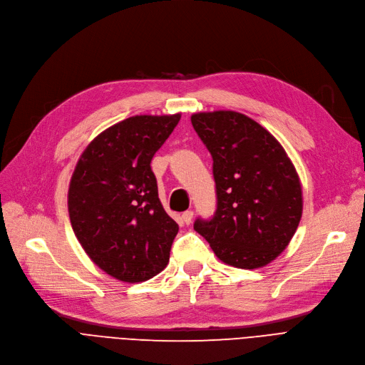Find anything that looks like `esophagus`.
I'll use <instances>...</instances> for the list:
<instances>
[{
    "instance_id": "obj_1",
    "label": "esophagus",
    "mask_w": 365,
    "mask_h": 365,
    "mask_svg": "<svg viewBox=\"0 0 365 365\" xmlns=\"http://www.w3.org/2000/svg\"><path fill=\"white\" fill-rule=\"evenodd\" d=\"M192 218H194V212L192 210H186V212L182 213V220H183L185 224H191Z\"/></svg>"
}]
</instances>
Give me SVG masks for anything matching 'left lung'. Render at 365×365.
<instances>
[{
    "instance_id": "1",
    "label": "left lung",
    "mask_w": 365,
    "mask_h": 365,
    "mask_svg": "<svg viewBox=\"0 0 365 365\" xmlns=\"http://www.w3.org/2000/svg\"><path fill=\"white\" fill-rule=\"evenodd\" d=\"M192 126L213 159L217 210L194 230L217 257L257 269L286 250L302 217L299 175L282 145L236 111L197 113Z\"/></svg>"
}]
</instances>
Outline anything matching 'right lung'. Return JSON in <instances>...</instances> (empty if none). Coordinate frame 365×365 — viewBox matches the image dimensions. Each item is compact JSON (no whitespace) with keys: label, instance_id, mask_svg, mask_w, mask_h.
Returning a JSON list of instances; mask_svg holds the SVG:
<instances>
[{"label":"right lung","instance_id":"1","mask_svg":"<svg viewBox=\"0 0 365 365\" xmlns=\"http://www.w3.org/2000/svg\"><path fill=\"white\" fill-rule=\"evenodd\" d=\"M180 114L133 115L105 129L81 155L67 207L81 247L103 272L150 279L170 260L179 225L160 205L150 162Z\"/></svg>","mask_w":365,"mask_h":365}]
</instances>
